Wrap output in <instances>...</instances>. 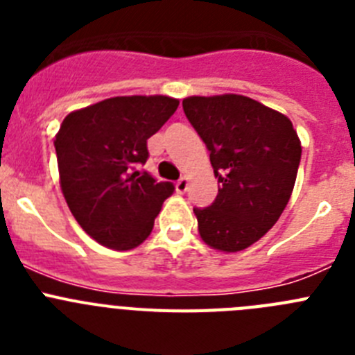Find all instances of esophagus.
<instances>
[{
  "label": "esophagus",
  "instance_id": "obj_1",
  "mask_svg": "<svg viewBox=\"0 0 355 355\" xmlns=\"http://www.w3.org/2000/svg\"><path fill=\"white\" fill-rule=\"evenodd\" d=\"M188 184H190V183H188V178H184V175H183V178H181V180L175 183V190H178V193L187 192Z\"/></svg>",
  "mask_w": 355,
  "mask_h": 355
}]
</instances>
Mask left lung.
I'll return each instance as SVG.
<instances>
[{"instance_id": "obj_1", "label": "left lung", "mask_w": 355, "mask_h": 355, "mask_svg": "<svg viewBox=\"0 0 355 355\" xmlns=\"http://www.w3.org/2000/svg\"><path fill=\"white\" fill-rule=\"evenodd\" d=\"M183 110L209 150L218 193L193 208L200 238L238 252L265 236L293 192L302 147L290 119L238 94L192 96Z\"/></svg>"}]
</instances>
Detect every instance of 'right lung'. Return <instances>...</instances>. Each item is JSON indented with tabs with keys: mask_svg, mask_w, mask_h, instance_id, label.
Segmentation results:
<instances>
[{
	"mask_svg": "<svg viewBox=\"0 0 355 355\" xmlns=\"http://www.w3.org/2000/svg\"><path fill=\"white\" fill-rule=\"evenodd\" d=\"M168 96H121L71 112L56 133L60 187L85 233L114 250L139 247L150 234L174 184L139 167L147 139L172 117Z\"/></svg>",
	"mask_w": 355,
	"mask_h": 355,
	"instance_id": "right-lung-1",
	"label": "right lung"
}]
</instances>
